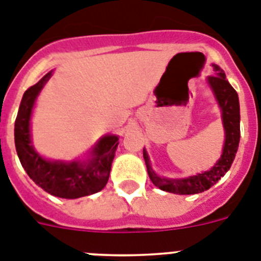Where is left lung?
I'll list each match as a JSON object with an SVG mask.
<instances>
[{
	"mask_svg": "<svg viewBox=\"0 0 261 261\" xmlns=\"http://www.w3.org/2000/svg\"><path fill=\"white\" fill-rule=\"evenodd\" d=\"M213 66L218 73L216 75L208 77V82L213 89L218 105L222 110V121L226 137L222 155L218 159V162L214 165V167L211 168L209 171L187 177V179H167V177L158 176L153 171L150 162H149V156H147L146 151L144 150V159L147 167V174H149V177H150L154 186L158 187L159 190L177 193V195H195V193L204 192V191L209 190L212 186H214L231 167L235 154L238 150L239 138H241L239 99L234 87L226 80L225 73L217 65Z\"/></svg>",
	"mask_w": 261,
	"mask_h": 261,
	"instance_id": "left-lung-1",
	"label": "left lung"
}]
</instances>
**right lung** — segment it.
Returning <instances> with one entry per match:
<instances>
[{"mask_svg":"<svg viewBox=\"0 0 261 261\" xmlns=\"http://www.w3.org/2000/svg\"><path fill=\"white\" fill-rule=\"evenodd\" d=\"M50 74L52 71L23 94L14 125V140L18 156L27 175L45 192L62 199H78L93 195L102 191L107 184L119 138L116 136L103 137L94 147V156L87 165L60 161L52 162L41 158L31 145L30 117L36 96L49 80Z\"/></svg>","mask_w":261,"mask_h":261,"instance_id":"add662e5","label":"right lung"}]
</instances>
